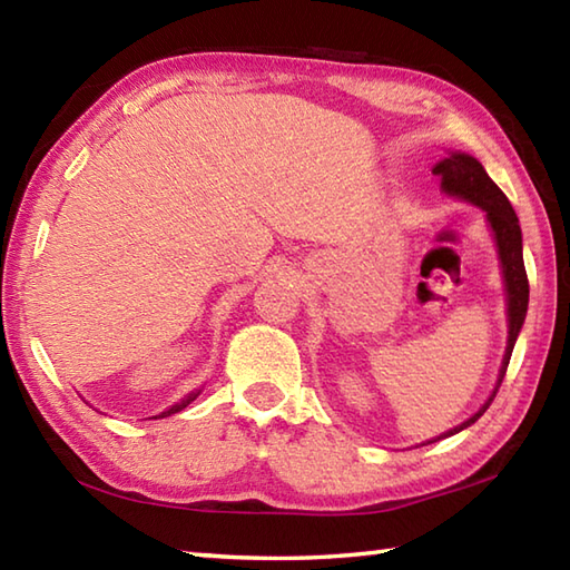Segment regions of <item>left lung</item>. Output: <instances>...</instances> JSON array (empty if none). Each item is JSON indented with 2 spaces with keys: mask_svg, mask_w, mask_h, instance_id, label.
I'll return each mask as SVG.
<instances>
[{
  "mask_svg": "<svg viewBox=\"0 0 570 570\" xmlns=\"http://www.w3.org/2000/svg\"><path fill=\"white\" fill-rule=\"evenodd\" d=\"M433 174L441 176L443 190L465 198L470 203H475L488 213L494 239H498V247H500L502 274H504V284H507V306H510L507 308V313H510V341H507V353L502 360L498 386H494L492 396L485 404H482V409L475 416H470L465 423H460V426H455L453 431L443 433V435H453L458 431L468 429L470 423H475L482 414H485L492 404L494 394H498V390H500L507 365H510L517 335H519V331H522V323L527 316L529 278H527L524 257H522V227H519V217L512 208V203L507 200V196L498 188V184H494V180L488 176L482 164L478 159H472V156H468V154H451L441 164H435ZM443 435H439V439H443ZM429 443H433V441H429Z\"/></svg>",
  "mask_w": 570,
  "mask_h": 570,
  "instance_id": "1",
  "label": "left lung"
}]
</instances>
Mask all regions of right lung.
I'll return each mask as SVG.
<instances>
[{
  "mask_svg": "<svg viewBox=\"0 0 570 570\" xmlns=\"http://www.w3.org/2000/svg\"><path fill=\"white\" fill-rule=\"evenodd\" d=\"M198 396V392L196 394H188L186 399H184V402H180V404H176V406H171V409H168V411H164V414L161 416H171V414H176V411H180V409H186L190 402H193V399H196Z\"/></svg>",
  "mask_w": 570,
  "mask_h": 570,
  "instance_id": "add662e5",
  "label": "right lung"
}]
</instances>
